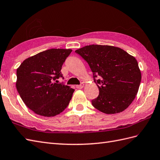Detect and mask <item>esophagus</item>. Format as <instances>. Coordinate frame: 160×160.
I'll use <instances>...</instances> for the list:
<instances>
[{
    "instance_id": "34e87169",
    "label": "esophagus",
    "mask_w": 160,
    "mask_h": 160,
    "mask_svg": "<svg viewBox=\"0 0 160 160\" xmlns=\"http://www.w3.org/2000/svg\"><path fill=\"white\" fill-rule=\"evenodd\" d=\"M83 87H84V84H83V83H81L80 84L76 86V88H79V89L82 88Z\"/></svg>"
}]
</instances>
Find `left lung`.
Wrapping results in <instances>:
<instances>
[{"label":"left lung","mask_w":160,"mask_h":160,"mask_svg":"<svg viewBox=\"0 0 160 160\" xmlns=\"http://www.w3.org/2000/svg\"><path fill=\"white\" fill-rule=\"evenodd\" d=\"M88 63L99 95L91 101L100 112L113 114L124 111L134 99L141 81L138 64L123 49L91 44L75 51Z\"/></svg>","instance_id":"8db88e82"}]
</instances>
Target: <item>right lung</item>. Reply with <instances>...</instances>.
Segmentation results:
<instances>
[{
    "mask_svg": "<svg viewBox=\"0 0 160 160\" xmlns=\"http://www.w3.org/2000/svg\"><path fill=\"white\" fill-rule=\"evenodd\" d=\"M72 49L51 48L30 57L17 69L16 88L23 103L40 116L52 117L66 108L74 89L57 79Z\"/></svg>",
    "mask_w": 160,
    "mask_h": 160,
    "instance_id": "1",
    "label": "right lung"
}]
</instances>
